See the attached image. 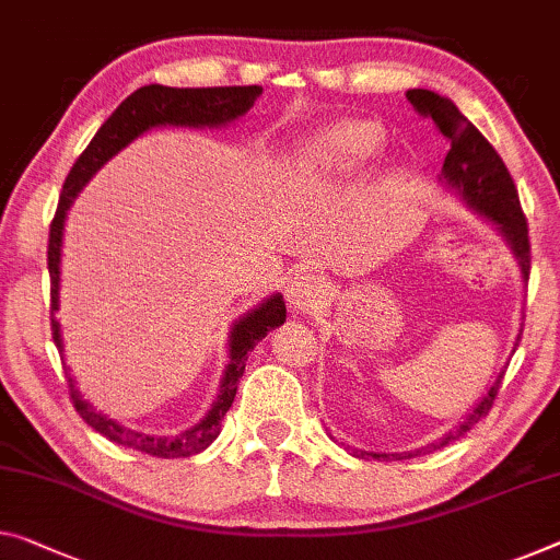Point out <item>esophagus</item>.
Here are the masks:
<instances>
[{
	"instance_id": "esophagus-1",
	"label": "esophagus",
	"mask_w": 560,
	"mask_h": 560,
	"mask_svg": "<svg viewBox=\"0 0 560 560\" xmlns=\"http://www.w3.org/2000/svg\"><path fill=\"white\" fill-rule=\"evenodd\" d=\"M323 295L325 290L320 280H315L313 275H298L288 285V303L298 313H310V310L323 303Z\"/></svg>"
}]
</instances>
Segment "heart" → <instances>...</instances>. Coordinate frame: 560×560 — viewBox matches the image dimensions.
<instances>
[{
  "instance_id": "obj_1",
  "label": "heart",
  "mask_w": 560,
  "mask_h": 560,
  "mask_svg": "<svg viewBox=\"0 0 560 560\" xmlns=\"http://www.w3.org/2000/svg\"><path fill=\"white\" fill-rule=\"evenodd\" d=\"M383 142L385 135L375 122L346 119L310 137L295 158V175L313 192L346 187L363 175Z\"/></svg>"
}]
</instances>
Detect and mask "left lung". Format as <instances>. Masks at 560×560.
I'll return each instance as SVG.
<instances>
[{
	"label": "left lung",
	"mask_w": 560,
	"mask_h": 560,
	"mask_svg": "<svg viewBox=\"0 0 560 560\" xmlns=\"http://www.w3.org/2000/svg\"><path fill=\"white\" fill-rule=\"evenodd\" d=\"M406 97L412 107H416L418 115L430 117L435 122L441 135L448 140L451 150L445 154L443 162V172L441 179L445 187L458 192V197L466 200L468 208L488 218L498 232L509 240L511 250L518 260L521 268V278L528 282V272H530V243H528V222L526 214L521 210V200H518V190H515L513 177L505 162L501 160V154L493 150L483 135L478 132V127L468 122L466 115H460V109L453 105L448 97H441V94L430 92V90H408ZM523 332V330H521ZM503 381V370L498 373L495 383L490 385V390L480 398V402L472 408L466 418H463L460 425H455L448 435L441 438V441L433 443V448H443L453 441H458L460 435H466L468 430L478 423L480 418L488 416V410L493 408V400L498 395V388H501ZM352 455L358 458H390L385 453H365L358 448H350ZM416 453H393V458H410Z\"/></svg>",
	"instance_id": "obj_1"
}]
</instances>
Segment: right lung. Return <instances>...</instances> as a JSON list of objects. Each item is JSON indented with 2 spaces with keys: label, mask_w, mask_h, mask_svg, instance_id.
I'll list each match as a JSON object with an SVG mask.
<instances>
[{
  "label": "right lung",
  "mask_w": 560,
  "mask_h": 560,
  "mask_svg": "<svg viewBox=\"0 0 560 560\" xmlns=\"http://www.w3.org/2000/svg\"><path fill=\"white\" fill-rule=\"evenodd\" d=\"M262 94V88L250 84V88H197V90H179V88H162V84H148L132 92L122 105L112 112L109 119L100 127L97 135L92 137L80 158L70 170V175L65 179L62 195H59V205L55 212V220L49 225V247H47V268H49V295H51V338L62 355L65 365V346H62V332H59V323L55 313L59 310V260H62V230L65 218L70 210L72 200L84 185L90 183V177L97 172L105 162L117 154L122 148H127L135 137L152 130V127H222L228 122H235L237 117H243L247 109L255 105V100ZM285 300L280 292H275L265 303L257 305L250 313L240 317L230 330V363L222 375L218 400H214L212 410L205 416L195 428L185 430L177 438L167 435H144L119 425L117 420L102 416L100 410H94L88 400L82 398V393L77 390V385L70 375V368L65 365L67 375V388H70V400L74 402V410L80 412L84 423L92 425L97 433L109 438L112 443L125 445V448L140 451L154 455V458H190V455L200 453L220 435V423L230 410L232 400H235L237 383L245 373V360L247 352L260 342L265 335L285 323Z\"/></svg>",
  "instance_id": "right-lung-1"
}]
</instances>
